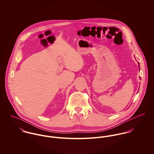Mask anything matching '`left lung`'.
<instances>
[{"instance_id":"obj_1","label":"left lung","mask_w":154,"mask_h":154,"mask_svg":"<svg viewBox=\"0 0 154 154\" xmlns=\"http://www.w3.org/2000/svg\"><path fill=\"white\" fill-rule=\"evenodd\" d=\"M138 65H139V69H140V66H139V63L138 62Z\"/></svg>"}]
</instances>
